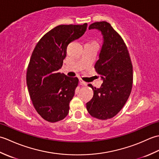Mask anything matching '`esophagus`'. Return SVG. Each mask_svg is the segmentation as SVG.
I'll return each instance as SVG.
<instances>
[{
    "label": "esophagus",
    "instance_id": "obj_1",
    "mask_svg": "<svg viewBox=\"0 0 159 159\" xmlns=\"http://www.w3.org/2000/svg\"><path fill=\"white\" fill-rule=\"evenodd\" d=\"M79 83L81 85H87V83H85V81H83L82 79H80L79 80Z\"/></svg>",
    "mask_w": 159,
    "mask_h": 159
}]
</instances>
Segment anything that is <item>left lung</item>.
Instances as JSON below:
<instances>
[{
	"label": "left lung",
	"instance_id": "8db88e82",
	"mask_svg": "<svg viewBox=\"0 0 159 159\" xmlns=\"http://www.w3.org/2000/svg\"><path fill=\"white\" fill-rule=\"evenodd\" d=\"M98 29L103 42L95 69L102 80L100 88L93 89L92 99L86 104L89 113L105 120L120 112L129 97L133 86V65L123 39L107 22H94L89 29Z\"/></svg>",
	"mask_w": 159,
	"mask_h": 159
}]
</instances>
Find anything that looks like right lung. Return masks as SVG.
<instances>
[{
  "label": "right lung",
  "mask_w": 159,
  "mask_h": 159,
  "mask_svg": "<svg viewBox=\"0 0 159 159\" xmlns=\"http://www.w3.org/2000/svg\"><path fill=\"white\" fill-rule=\"evenodd\" d=\"M87 26V23L57 26L39 39L32 52L26 72L29 93L37 112L49 122L62 120L69 113L79 79L58 70L67 46L80 38Z\"/></svg>",
  "instance_id": "1"
}]
</instances>
